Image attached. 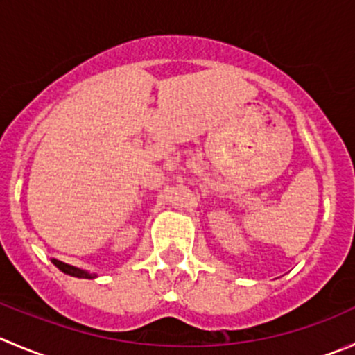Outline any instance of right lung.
<instances>
[{"label":"right lung","mask_w":355,"mask_h":355,"mask_svg":"<svg viewBox=\"0 0 355 355\" xmlns=\"http://www.w3.org/2000/svg\"><path fill=\"white\" fill-rule=\"evenodd\" d=\"M51 261H53V265H55V267H57L58 270H62V272L67 274V276L79 277V279H95V277H97V274H92V272H88V270L78 269V267H74V265L64 263V261L55 260V258Z\"/></svg>","instance_id":"right-lung-1"}]
</instances>
